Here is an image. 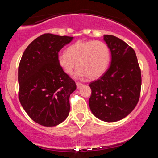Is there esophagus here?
I'll return each instance as SVG.
<instances>
[{
  "label": "esophagus",
  "instance_id": "esophagus-1",
  "mask_svg": "<svg viewBox=\"0 0 158 158\" xmlns=\"http://www.w3.org/2000/svg\"><path fill=\"white\" fill-rule=\"evenodd\" d=\"M76 84H77V88H80L82 86V84H81V83H80V82H77V83H76Z\"/></svg>",
  "mask_w": 158,
  "mask_h": 158
}]
</instances>
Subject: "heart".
<instances>
[{
	"label": "heart",
	"mask_w": 158,
	"mask_h": 158,
	"mask_svg": "<svg viewBox=\"0 0 158 158\" xmlns=\"http://www.w3.org/2000/svg\"><path fill=\"white\" fill-rule=\"evenodd\" d=\"M110 51L102 41H78L70 45L66 52H59L57 62L65 73H72L78 67L74 77L78 79H97L102 76L109 66Z\"/></svg>",
	"instance_id": "1"
}]
</instances>
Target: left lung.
Instances as JSON below:
<instances>
[{
	"label": "left lung",
	"instance_id": "obj_1",
	"mask_svg": "<svg viewBox=\"0 0 158 158\" xmlns=\"http://www.w3.org/2000/svg\"><path fill=\"white\" fill-rule=\"evenodd\" d=\"M111 61L108 70L90 82L89 106L93 114L105 122H117L137 106L141 89V71L133 48L123 40L105 35Z\"/></svg>",
	"mask_w": 158,
	"mask_h": 158
}]
</instances>
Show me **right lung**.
<instances>
[{
    "label": "right lung",
    "mask_w": 158,
    "mask_h": 158,
    "mask_svg": "<svg viewBox=\"0 0 158 158\" xmlns=\"http://www.w3.org/2000/svg\"><path fill=\"white\" fill-rule=\"evenodd\" d=\"M73 37L46 33L32 41L19 67V97L29 117L44 126H55L70 112L75 81L60 68L57 56Z\"/></svg>",
    "instance_id": "right-lung-1"
}]
</instances>
